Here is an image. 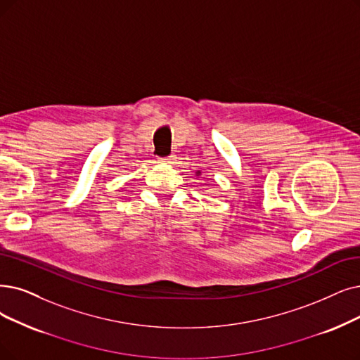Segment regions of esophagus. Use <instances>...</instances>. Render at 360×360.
<instances>
[{
	"label": "esophagus",
	"mask_w": 360,
	"mask_h": 360,
	"mask_svg": "<svg viewBox=\"0 0 360 360\" xmlns=\"http://www.w3.org/2000/svg\"><path fill=\"white\" fill-rule=\"evenodd\" d=\"M174 161H176V156L174 155H171L168 158H162V160H160V162H162V164H172Z\"/></svg>",
	"instance_id": "obj_1"
}]
</instances>
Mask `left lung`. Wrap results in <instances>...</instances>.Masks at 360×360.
I'll return each mask as SVG.
<instances>
[{
  "mask_svg": "<svg viewBox=\"0 0 360 360\" xmlns=\"http://www.w3.org/2000/svg\"><path fill=\"white\" fill-rule=\"evenodd\" d=\"M196 176H200V171H198V172H196Z\"/></svg>",
  "mask_w": 360,
  "mask_h": 360,
  "instance_id": "8db88e82",
  "label": "left lung"
}]
</instances>
